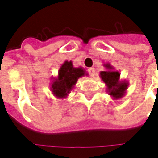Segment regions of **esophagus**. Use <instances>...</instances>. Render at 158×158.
Returning a JSON list of instances; mask_svg holds the SVG:
<instances>
[{"mask_svg": "<svg viewBox=\"0 0 158 158\" xmlns=\"http://www.w3.org/2000/svg\"><path fill=\"white\" fill-rule=\"evenodd\" d=\"M88 71H89V74L90 75V77H94V75H95V69L94 68H89L88 69Z\"/></svg>", "mask_w": 158, "mask_h": 158, "instance_id": "obj_1", "label": "esophagus"}]
</instances>
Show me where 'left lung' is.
I'll return each instance as SVG.
<instances>
[{
    "mask_svg": "<svg viewBox=\"0 0 158 158\" xmlns=\"http://www.w3.org/2000/svg\"><path fill=\"white\" fill-rule=\"evenodd\" d=\"M104 67L106 69L100 72V77L106 84V92L114 100L122 98L126 94V91L129 85L128 81L126 80L120 81V73L118 70H115L110 64H104Z\"/></svg>",
    "mask_w": 158,
    "mask_h": 158,
    "instance_id": "8db88e82",
    "label": "left lung"
}]
</instances>
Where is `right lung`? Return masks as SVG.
<instances>
[{
    "mask_svg": "<svg viewBox=\"0 0 158 158\" xmlns=\"http://www.w3.org/2000/svg\"><path fill=\"white\" fill-rule=\"evenodd\" d=\"M88 76L86 70L81 67H74L71 61H65L61 65L56 78L51 83L52 94L58 99H64L74 89L80 77Z\"/></svg>",
    "mask_w": 158,
    "mask_h": 158,
    "instance_id": "1",
    "label": "right lung"
}]
</instances>
